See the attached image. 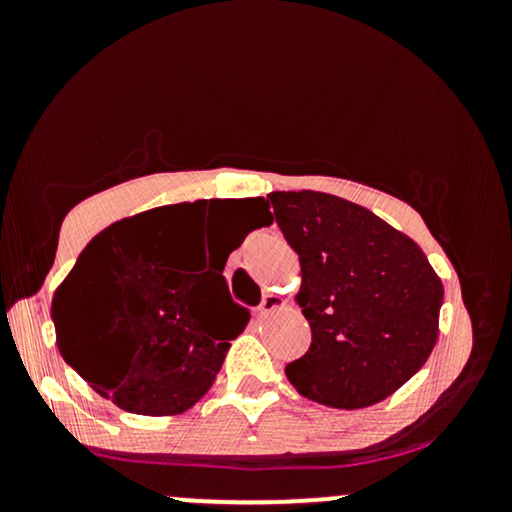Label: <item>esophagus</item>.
I'll return each mask as SVG.
<instances>
[{
    "label": "esophagus",
    "mask_w": 512,
    "mask_h": 512,
    "mask_svg": "<svg viewBox=\"0 0 512 512\" xmlns=\"http://www.w3.org/2000/svg\"><path fill=\"white\" fill-rule=\"evenodd\" d=\"M286 305V301L281 296H276V293H267V296L262 298V303L257 305L255 313L260 317H267L269 313H274V310H281Z\"/></svg>",
    "instance_id": "34e87169"
}]
</instances>
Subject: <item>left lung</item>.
Here are the masks:
<instances>
[{"label":"left lung","instance_id":"8db88e82","mask_svg":"<svg viewBox=\"0 0 512 512\" xmlns=\"http://www.w3.org/2000/svg\"><path fill=\"white\" fill-rule=\"evenodd\" d=\"M301 260L296 301L313 342L286 378L313 402L363 409L399 390L431 356L443 284L424 250L380 216L327 192L267 197Z\"/></svg>","mask_w":512,"mask_h":512}]
</instances>
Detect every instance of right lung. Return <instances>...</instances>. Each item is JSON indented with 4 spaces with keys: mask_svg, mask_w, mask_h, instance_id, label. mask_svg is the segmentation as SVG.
Listing matches in <instances>:
<instances>
[{
    "mask_svg": "<svg viewBox=\"0 0 512 512\" xmlns=\"http://www.w3.org/2000/svg\"><path fill=\"white\" fill-rule=\"evenodd\" d=\"M214 204L221 202L168 204L115 221L86 245L55 291L62 358L120 409L144 416L190 409L214 385L228 342L248 325V308L233 303L223 267L272 214L262 197L223 202L248 231L240 240L221 231L209 267L195 269Z\"/></svg>",
    "mask_w": 512,
    "mask_h": 512,
    "instance_id": "1",
    "label": "right lung"
}]
</instances>
